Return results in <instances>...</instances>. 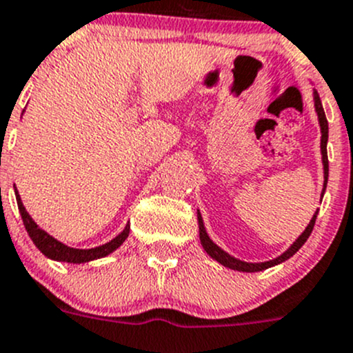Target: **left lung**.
<instances>
[{"label":"left lung","instance_id":"left-lung-1","mask_svg":"<svg viewBox=\"0 0 353 353\" xmlns=\"http://www.w3.org/2000/svg\"><path fill=\"white\" fill-rule=\"evenodd\" d=\"M314 105H316V112H317V117H319V124H321V134H323L321 136V153H323V165H324V190H323V194H321V196H324V191H326V184H327V174H330V162H327V119H326V114H324L323 103H321V98H319V94H317V91H314ZM317 212L314 214L312 221L309 222V225L305 228V231L299 236V239H296V241L293 243V245L290 246V248L286 250L283 255H279L278 259H274V260H269V262H260V263L243 262V260L234 259V256H231L229 253H225L222 248H219V246L215 245L210 238H208L207 231H205L203 221H201V215H200V212H198L200 241H201V245H203L205 252H207L212 259L217 260L219 263H222L224 268L234 269V271H239V272H259V271H263V269H269V268H272V265H278V263L285 262V260H288L290 256H293L300 248H302L303 243L309 239L310 232H312L314 224H316Z\"/></svg>","mask_w":353,"mask_h":353}]
</instances>
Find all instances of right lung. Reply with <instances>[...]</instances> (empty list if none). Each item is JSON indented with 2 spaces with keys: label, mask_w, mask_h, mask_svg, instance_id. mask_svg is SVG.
Masks as SVG:
<instances>
[{
  "label": "right lung",
  "mask_w": 353,
  "mask_h": 353,
  "mask_svg": "<svg viewBox=\"0 0 353 353\" xmlns=\"http://www.w3.org/2000/svg\"><path fill=\"white\" fill-rule=\"evenodd\" d=\"M15 196H17V205H19L20 215H22L23 225H26L27 232H29L30 239L34 241V245L43 252V255H46L48 259L58 260V262H68V263H84L90 262V260H97L101 259V256H107L108 253L115 252L122 243L125 241V238L129 236V224L125 225L124 231L121 232L119 236H115L112 241L105 243V245L97 246V248H90V250H79V248H70V246L63 245L58 239H54L53 236L48 234L46 231L39 228L36 222L32 221L29 214H27L26 207H23L22 200H20L19 191L15 190Z\"/></svg>",
  "instance_id": "add662e5"
}]
</instances>
